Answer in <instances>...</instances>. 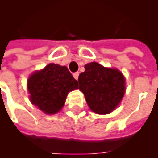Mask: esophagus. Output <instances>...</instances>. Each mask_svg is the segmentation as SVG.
<instances>
[{
    "instance_id": "obj_1",
    "label": "esophagus",
    "mask_w": 158,
    "mask_h": 158,
    "mask_svg": "<svg viewBox=\"0 0 158 158\" xmlns=\"http://www.w3.org/2000/svg\"><path fill=\"white\" fill-rule=\"evenodd\" d=\"M79 72H76L73 74V78H74L75 79H78V78H79Z\"/></svg>"
}]
</instances>
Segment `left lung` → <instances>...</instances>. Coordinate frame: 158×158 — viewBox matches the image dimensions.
I'll list each match as a JSON object with an SVG mask.
<instances>
[{
    "label": "left lung",
    "instance_id": "obj_1",
    "mask_svg": "<svg viewBox=\"0 0 158 158\" xmlns=\"http://www.w3.org/2000/svg\"><path fill=\"white\" fill-rule=\"evenodd\" d=\"M79 76V89L90 110L108 114L118 106L125 93V78L118 69L105 68L97 62L85 66Z\"/></svg>",
    "mask_w": 158,
    "mask_h": 158
}]
</instances>
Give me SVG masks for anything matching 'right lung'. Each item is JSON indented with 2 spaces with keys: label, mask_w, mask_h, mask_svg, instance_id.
<instances>
[{
  "label": "right lung",
  "mask_w": 158,
  "mask_h": 158,
  "mask_svg": "<svg viewBox=\"0 0 158 158\" xmlns=\"http://www.w3.org/2000/svg\"><path fill=\"white\" fill-rule=\"evenodd\" d=\"M27 84L31 103L50 115L62 109L69 92L79 89V83L68 68L54 63L33 73Z\"/></svg>",
  "instance_id": "1"
}]
</instances>
